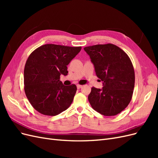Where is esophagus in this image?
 Instances as JSON below:
<instances>
[{"instance_id":"esophagus-1","label":"esophagus","mask_w":158,"mask_h":158,"mask_svg":"<svg viewBox=\"0 0 158 158\" xmlns=\"http://www.w3.org/2000/svg\"><path fill=\"white\" fill-rule=\"evenodd\" d=\"M82 87V85H80V84H78V85H77V88H78V89H80Z\"/></svg>"}]
</instances>
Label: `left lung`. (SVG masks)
I'll list each match as a JSON object with an SVG mask.
<instances>
[{
	"label": "left lung",
	"instance_id": "obj_1",
	"mask_svg": "<svg viewBox=\"0 0 158 158\" xmlns=\"http://www.w3.org/2000/svg\"><path fill=\"white\" fill-rule=\"evenodd\" d=\"M94 65L102 89L92 88L88 100L92 107L104 116H114L131 102L135 88V70L126 52L111 44L84 47Z\"/></svg>",
	"mask_w": 158,
	"mask_h": 158
}]
</instances>
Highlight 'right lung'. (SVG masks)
<instances>
[{
	"label": "right lung",
	"instance_id": "right-lung-1",
	"mask_svg": "<svg viewBox=\"0 0 158 158\" xmlns=\"http://www.w3.org/2000/svg\"><path fill=\"white\" fill-rule=\"evenodd\" d=\"M81 49L82 47L46 44L30 55L24 68V91L37 111L55 116L70 107L77 88L75 84L63 85L60 76L67 75V65Z\"/></svg>",
	"mask_w": 158,
	"mask_h": 158
}]
</instances>
